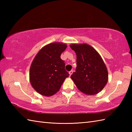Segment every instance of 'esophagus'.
Masks as SVG:
<instances>
[{
	"mask_svg": "<svg viewBox=\"0 0 132 132\" xmlns=\"http://www.w3.org/2000/svg\"><path fill=\"white\" fill-rule=\"evenodd\" d=\"M72 72H73V71H72V70H71L70 71H69V76L70 77L71 75H72Z\"/></svg>",
	"mask_w": 132,
	"mask_h": 132,
	"instance_id": "34e87169",
	"label": "esophagus"
}]
</instances>
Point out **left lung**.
Segmentation results:
<instances>
[{"instance_id": "1", "label": "left lung", "mask_w": 132, "mask_h": 132, "mask_svg": "<svg viewBox=\"0 0 132 132\" xmlns=\"http://www.w3.org/2000/svg\"><path fill=\"white\" fill-rule=\"evenodd\" d=\"M70 46L77 54V68L71 79L84 94H98L108 80V70L102 57L87 44H72Z\"/></svg>"}]
</instances>
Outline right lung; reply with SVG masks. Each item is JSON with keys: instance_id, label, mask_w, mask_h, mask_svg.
Here are the masks:
<instances>
[{"instance_id": "1", "label": "right lung", "mask_w": 132, "mask_h": 132, "mask_svg": "<svg viewBox=\"0 0 132 132\" xmlns=\"http://www.w3.org/2000/svg\"><path fill=\"white\" fill-rule=\"evenodd\" d=\"M67 47L62 43H50L44 46L33 60L29 70L32 87L43 96H51L60 90L69 77L61 55Z\"/></svg>"}]
</instances>
